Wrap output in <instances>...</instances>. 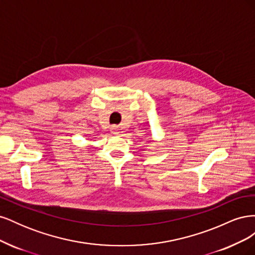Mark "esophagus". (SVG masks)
Here are the masks:
<instances>
[{
  "mask_svg": "<svg viewBox=\"0 0 255 255\" xmlns=\"http://www.w3.org/2000/svg\"><path fill=\"white\" fill-rule=\"evenodd\" d=\"M111 130H112V133H113V134H115V135L119 134V128H118V127L113 126V127L111 128Z\"/></svg>",
  "mask_w": 255,
  "mask_h": 255,
  "instance_id": "34e87169",
  "label": "esophagus"
}]
</instances>
